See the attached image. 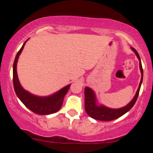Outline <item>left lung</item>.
<instances>
[{
    "mask_svg": "<svg viewBox=\"0 0 153 153\" xmlns=\"http://www.w3.org/2000/svg\"><path fill=\"white\" fill-rule=\"evenodd\" d=\"M131 50L134 52L136 56L137 57L140 62V70L141 73V80H140V85L135 94L134 98L131 99V101L126 105L125 106L119 108H111L109 107H107L103 104H99L96 98V94L93 89L89 87L85 88V109L86 113L90 116L91 117L94 119H97L100 121H112L116 119H118L119 117H122L124 114L127 113L132 108L136 102L137 99L138 97L139 92H140V87H141L142 82L143 79V70L142 67L141 59H140V55L138 52H137L135 49L131 47Z\"/></svg>",
    "mask_w": 153,
    "mask_h": 153,
    "instance_id": "left-lung-1",
    "label": "left lung"
}]
</instances>
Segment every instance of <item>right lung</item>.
Returning <instances> with one entry per match:
<instances>
[{
    "label": "right lung",
    "mask_w": 153,
    "mask_h": 153,
    "mask_svg": "<svg viewBox=\"0 0 153 153\" xmlns=\"http://www.w3.org/2000/svg\"><path fill=\"white\" fill-rule=\"evenodd\" d=\"M28 39L24 43L22 48L19 51L16 56L13 65V87L16 96L20 101L27 107L29 110L40 115H47L55 113L60 109L62 106L64 97L65 96L71 84L63 87L54 94L47 96H39L31 94L26 91L21 85L17 75V62L21 53H22L24 45Z\"/></svg>",
    "instance_id": "right-lung-1"
}]
</instances>
